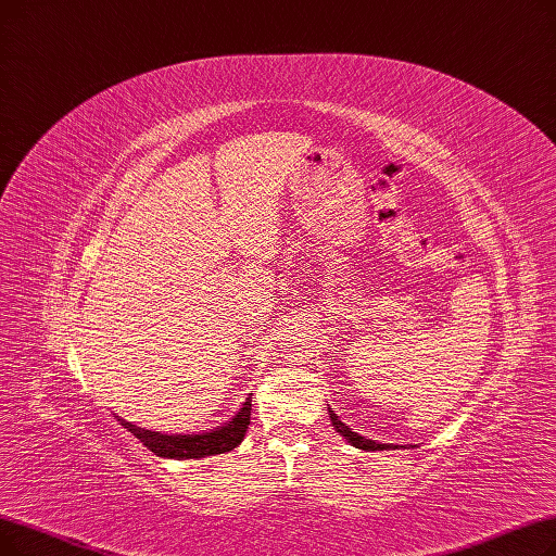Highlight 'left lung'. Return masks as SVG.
<instances>
[{
    "mask_svg": "<svg viewBox=\"0 0 556 556\" xmlns=\"http://www.w3.org/2000/svg\"><path fill=\"white\" fill-rule=\"evenodd\" d=\"M328 412H330V420H332V428L346 439L351 445H355V447H362V451H376V447H387V443H376V441H371V439H364V437H359L357 432H353L349 426H343V422L339 420V416L328 407Z\"/></svg>",
    "mask_w": 556,
    "mask_h": 556,
    "instance_id": "1",
    "label": "left lung"
}]
</instances>
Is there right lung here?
<instances>
[{"label":"right lung","mask_w":556,"mask_h":556,"mask_svg":"<svg viewBox=\"0 0 556 556\" xmlns=\"http://www.w3.org/2000/svg\"><path fill=\"white\" fill-rule=\"evenodd\" d=\"M122 426L142 441L149 451L157 457L165 459H201V457H213L232 451L242 443L249 422H251V395L242 403L240 412H237L224 426H217L213 430L192 432V434H165V432H153L147 428H138L136 422H128L117 416Z\"/></svg>","instance_id":"right-lung-1"}]
</instances>
